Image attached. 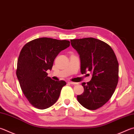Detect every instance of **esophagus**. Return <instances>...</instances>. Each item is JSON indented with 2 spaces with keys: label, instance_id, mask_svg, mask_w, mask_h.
Returning a JSON list of instances; mask_svg holds the SVG:
<instances>
[{
  "label": "esophagus",
  "instance_id": "esophagus-1",
  "mask_svg": "<svg viewBox=\"0 0 134 134\" xmlns=\"http://www.w3.org/2000/svg\"><path fill=\"white\" fill-rule=\"evenodd\" d=\"M68 82H69V83L70 84H74V85L78 84L77 82H72V81H69Z\"/></svg>",
  "mask_w": 134,
  "mask_h": 134
}]
</instances>
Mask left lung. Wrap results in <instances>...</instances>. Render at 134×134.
<instances>
[{
    "label": "left lung",
    "mask_w": 134,
    "mask_h": 134,
    "mask_svg": "<svg viewBox=\"0 0 134 134\" xmlns=\"http://www.w3.org/2000/svg\"><path fill=\"white\" fill-rule=\"evenodd\" d=\"M80 55L81 74L90 71L92 79L82 82L83 93L77 96L79 103L95 110L103 106L113 96L118 82V62L108 44L92 37L70 40Z\"/></svg>",
    "instance_id": "obj_1"
}]
</instances>
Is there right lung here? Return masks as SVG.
Here are the masks:
<instances>
[{
    "mask_svg": "<svg viewBox=\"0 0 134 134\" xmlns=\"http://www.w3.org/2000/svg\"><path fill=\"white\" fill-rule=\"evenodd\" d=\"M70 46L69 40L52 38H36L26 43L19 54L16 75L24 95L35 107H50L59 98L66 82L54 81L47 76L60 52Z\"/></svg>",
    "mask_w": 134,
    "mask_h": 134,
    "instance_id": "obj_1",
    "label": "right lung"
}]
</instances>
